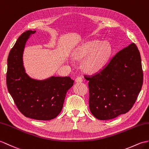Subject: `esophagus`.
<instances>
[{"label":"esophagus","instance_id":"esophagus-1","mask_svg":"<svg viewBox=\"0 0 149 149\" xmlns=\"http://www.w3.org/2000/svg\"><path fill=\"white\" fill-rule=\"evenodd\" d=\"M75 81L76 82H82V78L81 77V76H77V77L75 78Z\"/></svg>","mask_w":149,"mask_h":149}]
</instances>
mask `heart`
Listing matches in <instances>:
<instances>
[{
    "label": "heart",
    "mask_w": 149,
    "mask_h": 149,
    "mask_svg": "<svg viewBox=\"0 0 149 149\" xmlns=\"http://www.w3.org/2000/svg\"><path fill=\"white\" fill-rule=\"evenodd\" d=\"M112 47L108 42L93 40L79 47L74 53L77 60H83L82 67L88 73H95L105 66L112 54Z\"/></svg>",
    "instance_id": "b5f03b06"
}]
</instances>
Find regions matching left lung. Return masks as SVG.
I'll return each mask as SVG.
<instances>
[{"instance_id":"obj_1","label":"left lung","mask_w":149,"mask_h":149,"mask_svg":"<svg viewBox=\"0 0 149 149\" xmlns=\"http://www.w3.org/2000/svg\"><path fill=\"white\" fill-rule=\"evenodd\" d=\"M89 81V105L99 120H109L132 108L143 84V74L139 50L134 43L119 51Z\"/></svg>"}]
</instances>
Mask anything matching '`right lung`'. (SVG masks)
Returning a JSON list of instances; mask_svg holds the SVG:
<instances>
[{
	"mask_svg": "<svg viewBox=\"0 0 149 149\" xmlns=\"http://www.w3.org/2000/svg\"><path fill=\"white\" fill-rule=\"evenodd\" d=\"M36 31L19 36L8 58L6 84L19 111L31 119H53L61 111L67 91L74 84L70 77H51L44 81L30 78L23 65V53L27 39Z\"/></svg>",
	"mask_w": 149,
	"mask_h": 149,
	"instance_id": "obj_1",
	"label": "right lung"
}]
</instances>
